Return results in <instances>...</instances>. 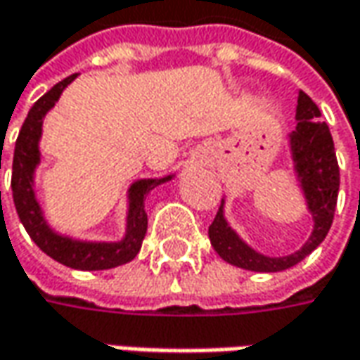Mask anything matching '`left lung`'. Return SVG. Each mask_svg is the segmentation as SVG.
<instances>
[{
	"mask_svg": "<svg viewBox=\"0 0 360 360\" xmlns=\"http://www.w3.org/2000/svg\"><path fill=\"white\" fill-rule=\"evenodd\" d=\"M321 110L304 91H298L297 124L288 134V148L292 158V170L298 188L307 202V210L312 216V232L297 252L286 256H266L255 250L238 236L224 216V198L218 214L208 229V236L222 260L232 266L255 272H281L298 264L302 258L325 240L339 196L340 174L335 154L333 136L325 122H321Z\"/></svg>",
	"mask_w": 360,
	"mask_h": 360,
	"instance_id": "left-lung-1",
	"label": "left lung"
}]
</instances>
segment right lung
Here are the masks:
<instances>
[{
	"mask_svg": "<svg viewBox=\"0 0 360 360\" xmlns=\"http://www.w3.org/2000/svg\"><path fill=\"white\" fill-rule=\"evenodd\" d=\"M77 74L65 77L56 84L48 94H44L27 112V118L21 126L15 152H13V172H11V190L13 204L20 216L23 229L32 240L53 260L63 266L76 270H108L116 269L136 258L142 248V240L148 230V214L144 200L150 190L172 180L174 174L162 178H142L131 182L128 188V214H126V234L122 240H79L51 229L44 208L35 196V170L41 162L39 140L44 131V118L60 100L63 90L74 82Z\"/></svg>",
	"mask_w": 360,
	"mask_h": 360,
	"instance_id": "obj_1",
	"label": "right lung"
}]
</instances>
